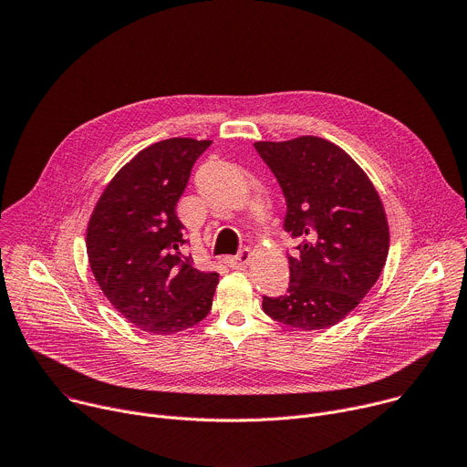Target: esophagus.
<instances>
[{
  "mask_svg": "<svg viewBox=\"0 0 467 467\" xmlns=\"http://www.w3.org/2000/svg\"><path fill=\"white\" fill-rule=\"evenodd\" d=\"M249 258H251V251L245 247L234 256H225V264L229 265V268L240 270V268H245V265L249 264Z\"/></svg>",
  "mask_w": 467,
  "mask_h": 467,
  "instance_id": "obj_1",
  "label": "esophagus"
}]
</instances>
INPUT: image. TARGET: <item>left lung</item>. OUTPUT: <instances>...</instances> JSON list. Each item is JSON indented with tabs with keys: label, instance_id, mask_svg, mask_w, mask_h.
<instances>
[{
	"label": "left lung",
	"instance_id": "8db88e82",
	"mask_svg": "<svg viewBox=\"0 0 467 467\" xmlns=\"http://www.w3.org/2000/svg\"><path fill=\"white\" fill-rule=\"evenodd\" d=\"M254 150L283 188L285 231L299 240L288 256V292L264 296L262 308L294 328H328L366 297L386 264L389 231L379 192L325 139L254 142Z\"/></svg>",
	"mask_w": 467,
	"mask_h": 467
}]
</instances>
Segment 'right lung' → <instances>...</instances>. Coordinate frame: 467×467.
<instances>
[{
  "instance_id": "right-lung-1",
  "label": "right lung",
  "mask_w": 467,
  "mask_h": 467,
  "mask_svg": "<svg viewBox=\"0 0 467 467\" xmlns=\"http://www.w3.org/2000/svg\"><path fill=\"white\" fill-rule=\"evenodd\" d=\"M211 144L168 139L142 150L107 184L88 222L87 253L101 292L153 335L190 328L213 306L218 274L193 268L175 214L193 162Z\"/></svg>"
}]
</instances>
